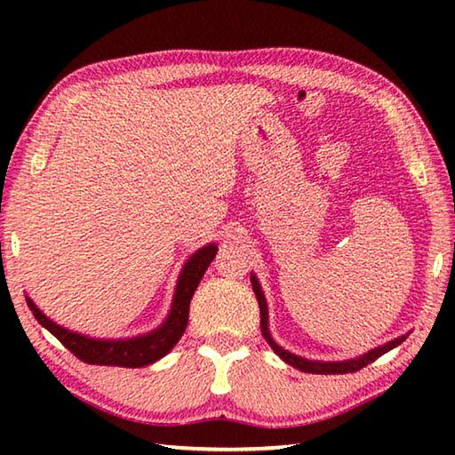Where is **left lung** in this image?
<instances>
[{"label":"left lung","mask_w":455,"mask_h":455,"mask_svg":"<svg viewBox=\"0 0 455 455\" xmlns=\"http://www.w3.org/2000/svg\"><path fill=\"white\" fill-rule=\"evenodd\" d=\"M251 283H252V291H255L257 295V301H259V309H260V331H263V337L267 339V343L271 345V349L279 355L284 363L292 365L299 371H305V373H317V375H341V373H353V371H359L361 367H365L369 363H373L375 359H379L385 353L391 351L397 345H402L405 341L407 335H402L394 339V341L379 345V347H375L371 351L363 353V355L359 357H353V359H345V361H315V359H305V357H299L295 353H291L287 349H283L279 343L275 341L271 331H268V307H267V299H265V292L260 289V283L255 275L251 273Z\"/></svg>","instance_id":"8db88e82"}]
</instances>
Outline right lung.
<instances>
[{
    "label": "right lung",
    "mask_w": 455,
    "mask_h": 455,
    "mask_svg": "<svg viewBox=\"0 0 455 455\" xmlns=\"http://www.w3.org/2000/svg\"><path fill=\"white\" fill-rule=\"evenodd\" d=\"M217 243H209L203 246V249L192 252L182 267L179 281H176L171 311L166 315V319L160 323L156 329H152L144 335L124 339L88 337L84 333H78V331L58 325V323L52 321L44 311L37 309L32 297H26V301L37 323L48 329L66 349H70L76 357L84 361V363L144 367L154 363V361L163 359L166 353H171L174 345L180 341V337L188 325L190 299L195 295L198 283L203 279L206 268H209L211 260L217 257Z\"/></svg>",
    "instance_id": "obj_1"
}]
</instances>
